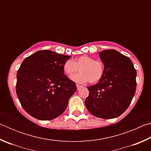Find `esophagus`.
<instances>
[{
	"label": "esophagus",
	"instance_id": "1",
	"mask_svg": "<svg viewBox=\"0 0 151 151\" xmlns=\"http://www.w3.org/2000/svg\"><path fill=\"white\" fill-rule=\"evenodd\" d=\"M76 87H77V90H79V89L83 87V86H81L80 85H78V84H76Z\"/></svg>",
	"mask_w": 151,
	"mask_h": 151
}]
</instances>
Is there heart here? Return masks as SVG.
Returning a JSON list of instances; mask_svg holds the SVG:
<instances>
[{"label":"heart","instance_id":"heart-1","mask_svg":"<svg viewBox=\"0 0 151 151\" xmlns=\"http://www.w3.org/2000/svg\"><path fill=\"white\" fill-rule=\"evenodd\" d=\"M63 72L70 77L77 71H81L77 75L71 77V79L78 83L89 82L94 84L100 81L103 77L105 66L101 60H95L88 55H81L73 60H66L63 64Z\"/></svg>","mask_w":151,"mask_h":151}]
</instances>
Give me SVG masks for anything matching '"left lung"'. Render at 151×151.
<instances>
[{
	"mask_svg": "<svg viewBox=\"0 0 151 151\" xmlns=\"http://www.w3.org/2000/svg\"><path fill=\"white\" fill-rule=\"evenodd\" d=\"M105 66L103 77L88 86L85 106L93 115L101 119L119 116L131 104L137 87V71L129 57L115 50L99 53Z\"/></svg>",
	"mask_w": 151,
	"mask_h": 151,
	"instance_id": "obj_1",
	"label": "left lung"
}]
</instances>
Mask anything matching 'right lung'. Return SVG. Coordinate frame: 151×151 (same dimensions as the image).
I'll return each mask as SVG.
<instances>
[{
    "instance_id": "right-lung-1",
    "label": "right lung",
    "mask_w": 151,
    "mask_h": 151,
    "mask_svg": "<svg viewBox=\"0 0 151 151\" xmlns=\"http://www.w3.org/2000/svg\"><path fill=\"white\" fill-rule=\"evenodd\" d=\"M70 56L49 50L36 52L22 63L17 75L16 92L22 108L35 118L47 121L65 111L76 84L63 72Z\"/></svg>"
}]
</instances>
